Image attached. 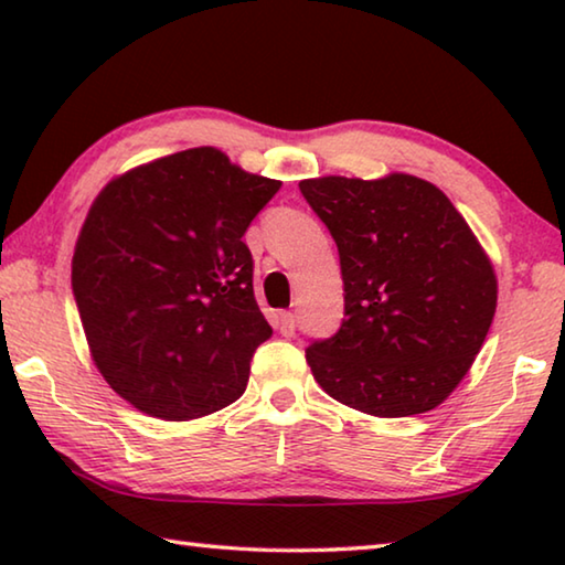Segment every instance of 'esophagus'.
Returning <instances> with one entry per match:
<instances>
[{"label":"esophagus","mask_w":565,"mask_h":565,"mask_svg":"<svg viewBox=\"0 0 565 565\" xmlns=\"http://www.w3.org/2000/svg\"><path fill=\"white\" fill-rule=\"evenodd\" d=\"M279 331L284 333V337H294L296 333V317L291 311H284L279 317Z\"/></svg>","instance_id":"obj_1"}]
</instances>
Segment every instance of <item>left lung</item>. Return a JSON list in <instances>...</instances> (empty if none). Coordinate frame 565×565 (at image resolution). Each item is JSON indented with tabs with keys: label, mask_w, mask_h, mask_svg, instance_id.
<instances>
[{
	"label": "left lung",
	"mask_w": 565,
	"mask_h": 565,
	"mask_svg": "<svg viewBox=\"0 0 565 565\" xmlns=\"http://www.w3.org/2000/svg\"><path fill=\"white\" fill-rule=\"evenodd\" d=\"M339 248L343 321L306 349L331 398L371 416L436 408L481 351L495 276L441 189L408 174L299 184Z\"/></svg>",
	"instance_id": "1"
}]
</instances>
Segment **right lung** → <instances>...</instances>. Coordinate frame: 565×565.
<instances>
[{"mask_svg": "<svg viewBox=\"0 0 565 565\" xmlns=\"http://www.w3.org/2000/svg\"><path fill=\"white\" fill-rule=\"evenodd\" d=\"M279 189L199 147L114 179L92 204L72 291L94 363L134 408L189 420L244 394L274 331L242 236Z\"/></svg>", "mask_w": 565, "mask_h": 565, "instance_id": "right-lung-1", "label": "right lung"}]
</instances>
